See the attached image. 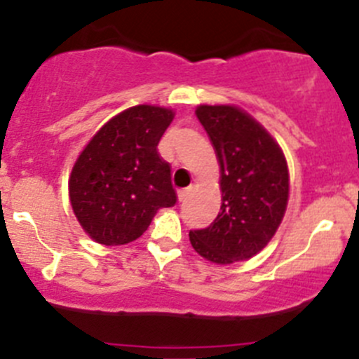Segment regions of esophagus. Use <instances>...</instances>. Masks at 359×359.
I'll list each match as a JSON object with an SVG mask.
<instances>
[{
    "label": "esophagus",
    "mask_w": 359,
    "mask_h": 359,
    "mask_svg": "<svg viewBox=\"0 0 359 359\" xmlns=\"http://www.w3.org/2000/svg\"><path fill=\"white\" fill-rule=\"evenodd\" d=\"M190 194H192V187H190V189H182V190H177V199L182 201H187L189 199V196Z\"/></svg>",
    "instance_id": "34e87169"
}]
</instances>
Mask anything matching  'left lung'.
Returning <instances> with one entry per match:
<instances>
[{
	"instance_id": "8db88e82",
	"label": "left lung",
	"mask_w": 359,
	"mask_h": 359,
	"mask_svg": "<svg viewBox=\"0 0 359 359\" xmlns=\"http://www.w3.org/2000/svg\"><path fill=\"white\" fill-rule=\"evenodd\" d=\"M196 114L220 163L222 206L210 227L190 231V243L217 264L245 261L268 245L284 218L287 162L264 126L240 107L199 105Z\"/></svg>"
}]
</instances>
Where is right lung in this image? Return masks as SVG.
<instances>
[{
	"label": "right lung",
	"mask_w": 359,
	"mask_h": 359,
	"mask_svg": "<svg viewBox=\"0 0 359 359\" xmlns=\"http://www.w3.org/2000/svg\"><path fill=\"white\" fill-rule=\"evenodd\" d=\"M174 112L135 105L109 119L74 163L68 194L75 217L97 243L142 236L160 208L176 204L170 165L158 155Z\"/></svg>",
	"instance_id": "add662e5"
}]
</instances>
